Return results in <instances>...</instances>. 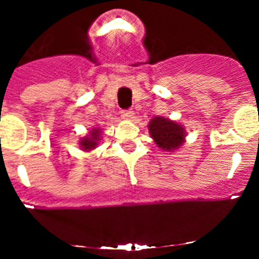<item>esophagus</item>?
<instances>
[{
	"mask_svg": "<svg viewBox=\"0 0 259 259\" xmlns=\"http://www.w3.org/2000/svg\"><path fill=\"white\" fill-rule=\"evenodd\" d=\"M120 114H121V117L122 119H133L134 117V111L133 110H121L120 111Z\"/></svg>",
	"mask_w": 259,
	"mask_h": 259,
	"instance_id": "1",
	"label": "esophagus"
}]
</instances>
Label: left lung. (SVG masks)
Segmentation results:
<instances>
[{"label":"left lung","mask_w":259,"mask_h":259,"mask_svg":"<svg viewBox=\"0 0 259 259\" xmlns=\"http://www.w3.org/2000/svg\"><path fill=\"white\" fill-rule=\"evenodd\" d=\"M149 133L163 150H176L184 140V129L165 117L156 116L149 124Z\"/></svg>","instance_id":"8db88e82"}]
</instances>
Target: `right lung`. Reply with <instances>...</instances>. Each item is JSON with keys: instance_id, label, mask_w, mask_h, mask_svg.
<instances>
[{"instance_id": "right-lung-1", "label": "right lung", "mask_w": 259, "mask_h": 259, "mask_svg": "<svg viewBox=\"0 0 259 259\" xmlns=\"http://www.w3.org/2000/svg\"><path fill=\"white\" fill-rule=\"evenodd\" d=\"M99 135H100V130L99 129H94L93 132H90V135L89 137L82 138L80 140V145L83 150H91V149L95 148L98 145V140H99Z\"/></svg>"}]
</instances>
